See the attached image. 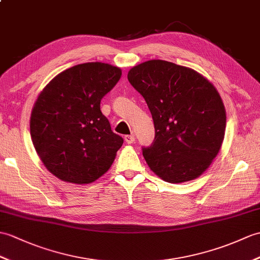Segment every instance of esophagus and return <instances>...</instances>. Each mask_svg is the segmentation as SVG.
<instances>
[{"label":"esophagus","instance_id":"obj_1","mask_svg":"<svg viewBox=\"0 0 260 260\" xmlns=\"http://www.w3.org/2000/svg\"><path fill=\"white\" fill-rule=\"evenodd\" d=\"M124 138H125V142L127 143V144H133V143L135 142L134 135H126Z\"/></svg>","mask_w":260,"mask_h":260}]
</instances>
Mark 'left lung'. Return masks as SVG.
Masks as SVG:
<instances>
[{"label":"left lung","mask_w":260,"mask_h":260,"mask_svg":"<svg viewBox=\"0 0 260 260\" xmlns=\"http://www.w3.org/2000/svg\"><path fill=\"white\" fill-rule=\"evenodd\" d=\"M127 78L154 120V142L142 147L150 170L173 184L197 178L224 141L226 112L215 86L196 71L161 59L135 66Z\"/></svg>","instance_id":"1"}]
</instances>
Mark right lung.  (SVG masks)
<instances>
[{
    "mask_svg": "<svg viewBox=\"0 0 260 260\" xmlns=\"http://www.w3.org/2000/svg\"><path fill=\"white\" fill-rule=\"evenodd\" d=\"M120 75L110 64H78L56 75L39 95L29 122L32 142L57 178L88 184L110 170L124 140L102 114L101 100Z\"/></svg>",
    "mask_w": 260,
    "mask_h": 260,
    "instance_id": "obj_1",
    "label": "right lung"
}]
</instances>
